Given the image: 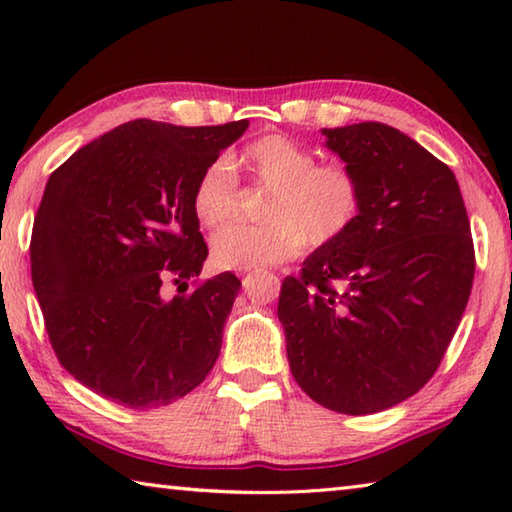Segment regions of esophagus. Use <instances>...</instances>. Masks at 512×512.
<instances>
[{
	"label": "esophagus",
	"instance_id": "obj_1",
	"mask_svg": "<svg viewBox=\"0 0 512 512\" xmlns=\"http://www.w3.org/2000/svg\"><path fill=\"white\" fill-rule=\"evenodd\" d=\"M241 282H244V284H248V282H250V275H244V280H241Z\"/></svg>",
	"mask_w": 512,
	"mask_h": 512
}]
</instances>
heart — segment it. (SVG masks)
<instances>
[{
	"label": "heart",
	"instance_id": "obj_1",
	"mask_svg": "<svg viewBox=\"0 0 512 512\" xmlns=\"http://www.w3.org/2000/svg\"><path fill=\"white\" fill-rule=\"evenodd\" d=\"M246 171L268 187L262 225H232L212 239V259L225 271L289 262L305 241L332 246L354 228L361 214V187L343 164H316V155L284 135H264L244 146L230 162L214 160L198 178L194 214L210 230L237 214V176Z\"/></svg>",
	"mask_w": 512,
	"mask_h": 512
}]
</instances>
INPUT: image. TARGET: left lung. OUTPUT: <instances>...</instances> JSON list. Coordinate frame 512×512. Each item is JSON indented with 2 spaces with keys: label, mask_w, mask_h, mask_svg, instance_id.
Segmentation results:
<instances>
[{
  "label": "left lung",
  "mask_w": 512,
  "mask_h": 512,
  "mask_svg": "<svg viewBox=\"0 0 512 512\" xmlns=\"http://www.w3.org/2000/svg\"><path fill=\"white\" fill-rule=\"evenodd\" d=\"M361 187V214L282 282L277 318L293 377L348 415L404 402L433 377L461 323L474 246L458 180L379 121L323 128Z\"/></svg>",
  "instance_id": "8db88e82"
}]
</instances>
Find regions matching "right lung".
Here are the masks:
<instances>
[{"mask_svg": "<svg viewBox=\"0 0 512 512\" xmlns=\"http://www.w3.org/2000/svg\"><path fill=\"white\" fill-rule=\"evenodd\" d=\"M246 128L135 119L49 176L31 235L33 289L58 361L106 400L171 404L219 359L241 282L221 273L187 291L207 259L192 201Z\"/></svg>", "mask_w": 512, "mask_h": 512, "instance_id": "obj_1", "label": "right lung"}]
</instances>
